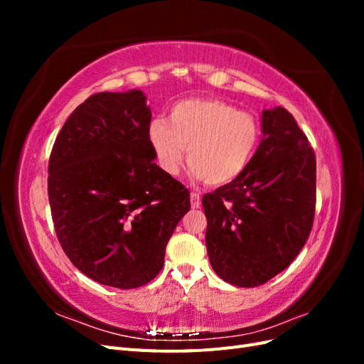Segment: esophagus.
Listing matches in <instances>:
<instances>
[{"mask_svg":"<svg viewBox=\"0 0 364 364\" xmlns=\"http://www.w3.org/2000/svg\"><path fill=\"white\" fill-rule=\"evenodd\" d=\"M190 199H191V208L193 209H197V208H200V196L197 194V193H191L190 194Z\"/></svg>","mask_w":364,"mask_h":364,"instance_id":"obj_1","label":"esophagus"}]
</instances>
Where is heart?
<instances>
[{
  "label": "heart",
  "mask_w": 364,
  "mask_h": 364,
  "mask_svg": "<svg viewBox=\"0 0 364 364\" xmlns=\"http://www.w3.org/2000/svg\"><path fill=\"white\" fill-rule=\"evenodd\" d=\"M149 141L167 174L181 171L186 149L196 178L226 185L247 170L259 146L261 126L255 117L220 98H190L171 107L168 121H151Z\"/></svg>",
  "instance_id": "heart-1"
}]
</instances>
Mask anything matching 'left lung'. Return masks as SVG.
<instances>
[{
  "label": "left lung",
  "mask_w": 364,
  "mask_h": 364,
  "mask_svg": "<svg viewBox=\"0 0 364 364\" xmlns=\"http://www.w3.org/2000/svg\"><path fill=\"white\" fill-rule=\"evenodd\" d=\"M262 139L247 170L203 196L206 249L214 272L258 287L287 269L310 237L316 155L284 107L262 111Z\"/></svg>",
  "instance_id": "8db88e82"
}]
</instances>
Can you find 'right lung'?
<instances>
[{"mask_svg":"<svg viewBox=\"0 0 364 364\" xmlns=\"http://www.w3.org/2000/svg\"><path fill=\"white\" fill-rule=\"evenodd\" d=\"M146 95L98 92L65 121L48 162L59 243L103 285L136 289L156 278L165 247L190 211V191L155 164Z\"/></svg>","mask_w":364,"mask_h":364,"instance_id":"add662e5","label":"right lung"}]
</instances>
